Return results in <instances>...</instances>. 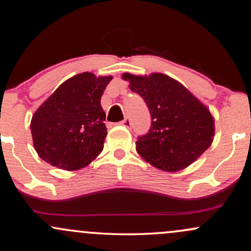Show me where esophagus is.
<instances>
[{
	"mask_svg": "<svg viewBox=\"0 0 251 251\" xmlns=\"http://www.w3.org/2000/svg\"><path fill=\"white\" fill-rule=\"evenodd\" d=\"M121 125L126 126V128H130V126H131V121L129 120V118H125V120H123L122 122H121Z\"/></svg>",
	"mask_w": 251,
	"mask_h": 251,
	"instance_id": "obj_1",
	"label": "esophagus"
}]
</instances>
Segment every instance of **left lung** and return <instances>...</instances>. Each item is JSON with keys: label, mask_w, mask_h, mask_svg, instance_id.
<instances>
[{"label": "left lung", "mask_w": 251, "mask_h": 251, "mask_svg": "<svg viewBox=\"0 0 251 251\" xmlns=\"http://www.w3.org/2000/svg\"><path fill=\"white\" fill-rule=\"evenodd\" d=\"M122 79L129 81V88L145 100L151 112L149 133L136 142V151L143 160L157 170L178 172L210 147L215 120L181 83L163 73H123Z\"/></svg>", "instance_id": "obj_1"}]
</instances>
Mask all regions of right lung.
I'll return each instance as SVG.
<instances>
[{"label":"right lung","mask_w":251,"mask_h":251,"mask_svg":"<svg viewBox=\"0 0 251 251\" xmlns=\"http://www.w3.org/2000/svg\"><path fill=\"white\" fill-rule=\"evenodd\" d=\"M111 75L83 72L65 80L30 121L33 145L44 161L65 171L88 166L103 151L105 112L100 98Z\"/></svg>","instance_id":"1"}]
</instances>
